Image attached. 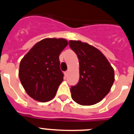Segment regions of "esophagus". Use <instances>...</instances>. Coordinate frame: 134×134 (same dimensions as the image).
Masks as SVG:
<instances>
[{
	"label": "esophagus",
	"instance_id": "obj_1",
	"mask_svg": "<svg viewBox=\"0 0 134 134\" xmlns=\"http://www.w3.org/2000/svg\"><path fill=\"white\" fill-rule=\"evenodd\" d=\"M65 74H66V75H68V70L66 71V72H65Z\"/></svg>",
	"mask_w": 134,
	"mask_h": 134
}]
</instances>
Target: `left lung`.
Wrapping results in <instances>:
<instances>
[{"instance_id": "left-lung-1", "label": "left lung", "mask_w": 134, "mask_h": 134, "mask_svg": "<svg viewBox=\"0 0 134 134\" xmlns=\"http://www.w3.org/2000/svg\"><path fill=\"white\" fill-rule=\"evenodd\" d=\"M79 61V81L70 88L72 98L81 105H93L109 93L115 80L113 67L101 52L79 40L69 41Z\"/></svg>"}]
</instances>
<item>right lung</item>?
Segmentation results:
<instances>
[{"label":"right lung","instance_id":"obj_1","mask_svg":"<svg viewBox=\"0 0 134 134\" xmlns=\"http://www.w3.org/2000/svg\"><path fill=\"white\" fill-rule=\"evenodd\" d=\"M68 44L64 38H46L35 43L21 60L19 77L27 94L40 102L54 99L63 81L59 55Z\"/></svg>","mask_w":134,"mask_h":134}]
</instances>
